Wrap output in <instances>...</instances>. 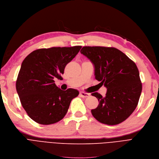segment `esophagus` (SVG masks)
I'll return each mask as SVG.
<instances>
[{
  "label": "esophagus",
  "instance_id": "obj_1",
  "mask_svg": "<svg viewBox=\"0 0 159 159\" xmlns=\"http://www.w3.org/2000/svg\"><path fill=\"white\" fill-rule=\"evenodd\" d=\"M80 95L81 97H83V98H86V97H88L90 96V94L88 93H85V92H84V91L80 92Z\"/></svg>",
  "mask_w": 159,
  "mask_h": 159
}]
</instances>
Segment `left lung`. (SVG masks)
<instances>
[{
	"mask_svg": "<svg viewBox=\"0 0 159 159\" xmlns=\"http://www.w3.org/2000/svg\"><path fill=\"white\" fill-rule=\"evenodd\" d=\"M95 66V79L107 88L105 97L93 93L99 101L91 110L101 123L116 125L126 120L138 106L142 90L139 72L135 62L114 47H89L81 48Z\"/></svg>",
	"mask_w": 159,
	"mask_h": 159,
	"instance_id": "left-lung-1",
	"label": "left lung"
}]
</instances>
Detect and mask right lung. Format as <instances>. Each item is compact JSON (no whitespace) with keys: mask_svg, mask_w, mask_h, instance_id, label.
I'll return each mask as SVG.
<instances>
[{"mask_svg":"<svg viewBox=\"0 0 159 159\" xmlns=\"http://www.w3.org/2000/svg\"><path fill=\"white\" fill-rule=\"evenodd\" d=\"M81 46L39 48L31 52L21 64L16 90L27 115L38 124L49 125L61 120L70 102L78 96L74 89L63 91L54 84Z\"/></svg>","mask_w":159,"mask_h":159,"instance_id":"right-lung-1","label":"right lung"}]
</instances>
